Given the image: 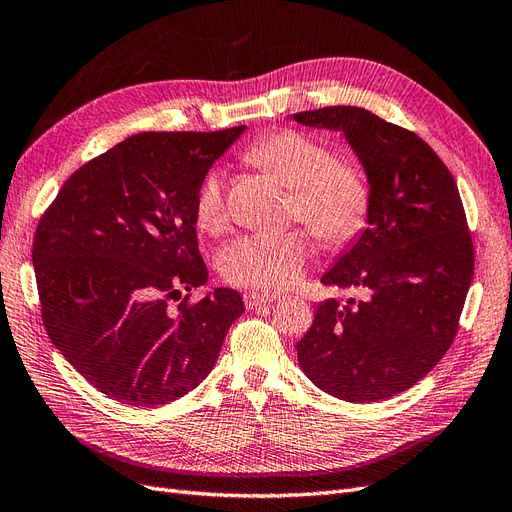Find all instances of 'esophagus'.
<instances>
[{"instance_id":"1","label":"esophagus","mask_w":512,"mask_h":512,"mask_svg":"<svg viewBox=\"0 0 512 512\" xmlns=\"http://www.w3.org/2000/svg\"><path fill=\"white\" fill-rule=\"evenodd\" d=\"M274 300H276L274 294H259V291H246L244 294L246 309H261V306H266Z\"/></svg>"}]
</instances>
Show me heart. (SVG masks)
Returning a JSON list of instances; mask_svg holds the SVG:
<instances>
[{
	"label": "heart",
	"instance_id": "b5f03b06",
	"mask_svg": "<svg viewBox=\"0 0 512 512\" xmlns=\"http://www.w3.org/2000/svg\"><path fill=\"white\" fill-rule=\"evenodd\" d=\"M248 160L274 175L291 191V214L317 238L330 244L352 240L367 221L371 191L362 171L337 163L324 143L281 130L248 150ZM195 214L201 229L225 223L223 175L208 173L201 182ZM311 246L298 231L255 233L229 242L221 251V272L229 283L255 289H285L298 281Z\"/></svg>",
	"mask_w": 512,
	"mask_h": 512
}]
</instances>
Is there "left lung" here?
Segmentation results:
<instances>
[{
  "label": "left lung",
  "instance_id": "obj_1",
  "mask_svg": "<svg viewBox=\"0 0 512 512\" xmlns=\"http://www.w3.org/2000/svg\"><path fill=\"white\" fill-rule=\"evenodd\" d=\"M343 133L371 191L367 229L321 283L362 300L317 304L296 343L304 375L332 397L373 403L418 384L448 352L474 276V246L450 171L418 135L360 107L294 113Z\"/></svg>",
  "mask_w": 512,
  "mask_h": 512
}]
</instances>
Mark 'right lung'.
<instances>
[{"mask_svg":"<svg viewBox=\"0 0 512 512\" xmlns=\"http://www.w3.org/2000/svg\"><path fill=\"white\" fill-rule=\"evenodd\" d=\"M244 130L128 137L72 173L42 216L32 255L42 321L109 399L154 407L184 397L208 377L244 313L229 287L169 309L182 289L208 283L195 199Z\"/></svg>","mask_w":512,"mask_h":512,"instance_id":"1","label":"right lung"}]
</instances>
